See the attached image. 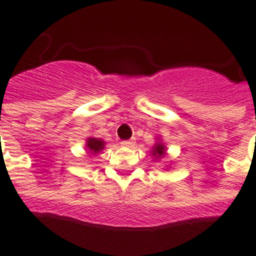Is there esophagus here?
<instances>
[{
	"instance_id": "obj_1",
	"label": "esophagus",
	"mask_w": 256,
	"mask_h": 256,
	"mask_svg": "<svg viewBox=\"0 0 256 256\" xmlns=\"http://www.w3.org/2000/svg\"><path fill=\"white\" fill-rule=\"evenodd\" d=\"M122 146H126V148H130V146H132L135 144V140L134 139H131V140H124L121 142Z\"/></svg>"
}]
</instances>
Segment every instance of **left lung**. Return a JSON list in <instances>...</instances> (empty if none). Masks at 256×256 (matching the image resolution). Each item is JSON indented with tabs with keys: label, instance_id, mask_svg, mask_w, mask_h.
Segmentation results:
<instances>
[{
	"label": "left lung",
	"instance_id": "left-lung-1",
	"mask_svg": "<svg viewBox=\"0 0 256 256\" xmlns=\"http://www.w3.org/2000/svg\"><path fill=\"white\" fill-rule=\"evenodd\" d=\"M153 154L158 158V157H162V156L165 154V148H164V146H161V144H157V146H154V150H153Z\"/></svg>",
	"mask_w": 256,
	"mask_h": 256
}]
</instances>
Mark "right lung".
<instances>
[{"label":"right lung","mask_w":256,"mask_h":256,"mask_svg":"<svg viewBox=\"0 0 256 256\" xmlns=\"http://www.w3.org/2000/svg\"><path fill=\"white\" fill-rule=\"evenodd\" d=\"M88 148L91 152L98 153L99 150H102L104 148V143L99 139H95V138H90L88 140Z\"/></svg>","instance_id":"right-lung-1"}]
</instances>
